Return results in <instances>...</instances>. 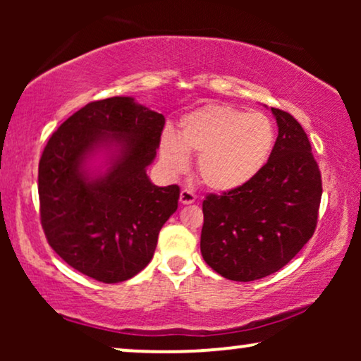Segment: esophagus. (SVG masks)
<instances>
[{
	"mask_svg": "<svg viewBox=\"0 0 361 361\" xmlns=\"http://www.w3.org/2000/svg\"><path fill=\"white\" fill-rule=\"evenodd\" d=\"M179 199H180V204H182V205H190V204H194L197 197H195V194H194V192H192V190H189V189H182Z\"/></svg>",
	"mask_w": 361,
	"mask_h": 361,
	"instance_id": "esophagus-1",
	"label": "esophagus"
}]
</instances>
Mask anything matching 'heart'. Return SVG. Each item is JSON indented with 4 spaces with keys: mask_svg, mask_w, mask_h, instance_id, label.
<instances>
[{
    "mask_svg": "<svg viewBox=\"0 0 361 361\" xmlns=\"http://www.w3.org/2000/svg\"><path fill=\"white\" fill-rule=\"evenodd\" d=\"M276 128L263 113H246L230 105H205L179 121V136L161 135V161L171 172H184L189 152L199 154L197 172L202 184L230 192L250 184L271 159Z\"/></svg>",
    "mask_w": 361,
    "mask_h": 361,
    "instance_id": "obj_1",
    "label": "heart"
}]
</instances>
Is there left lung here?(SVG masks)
I'll return each instance as SVG.
<instances>
[{"instance_id":"left-lung-1","label":"left lung","mask_w":361,"mask_h":361,"mask_svg":"<svg viewBox=\"0 0 361 361\" xmlns=\"http://www.w3.org/2000/svg\"><path fill=\"white\" fill-rule=\"evenodd\" d=\"M278 137L271 159L250 184L202 204L200 251L226 279L248 283L289 263L317 226L322 180L309 137L289 113L271 108Z\"/></svg>"}]
</instances>
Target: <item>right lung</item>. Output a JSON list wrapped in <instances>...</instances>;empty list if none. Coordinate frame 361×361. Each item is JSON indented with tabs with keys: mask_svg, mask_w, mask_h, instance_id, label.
Wrapping results in <instances>:
<instances>
[{
	"mask_svg": "<svg viewBox=\"0 0 361 361\" xmlns=\"http://www.w3.org/2000/svg\"><path fill=\"white\" fill-rule=\"evenodd\" d=\"M164 116L111 97L62 123L39 161L41 224L52 250L100 283H121L152 259L162 225L177 210L179 187L146 174L159 147ZM106 156L103 170L90 161Z\"/></svg>",
	"mask_w": 361,
	"mask_h": 361,
	"instance_id": "1",
	"label": "right lung"
}]
</instances>
